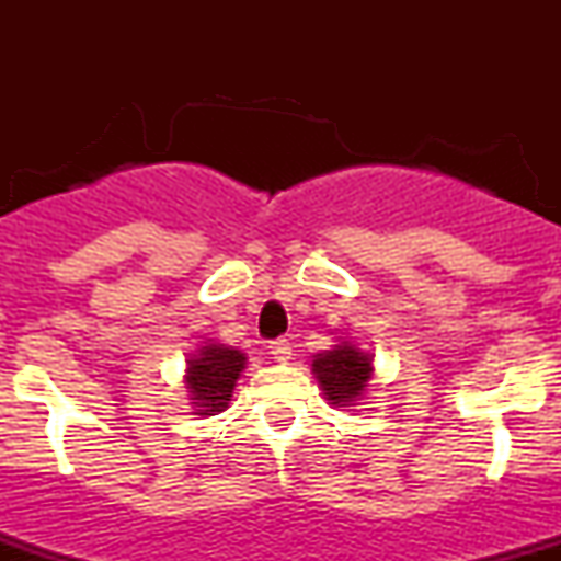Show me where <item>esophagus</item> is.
<instances>
[{
    "instance_id": "obj_1",
    "label": "esophagus",
    "mask_w": 561,
    "mask_h": 561,
    "mask_svg": "<svg viewBox=\"0 0 561 561\" xmlns=\"http://www.w3.org/2000/svg\"><path fill=\"white\" fill-rule=\"evenodd\" d=\"M268 351H272L274 358L285 362V358H289V353H293V347H289L287 337H276V340H272V343H268Z\"/></svg>"
}]
</instances>
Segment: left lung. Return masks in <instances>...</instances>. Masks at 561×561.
Instances as JSON below:
<instances>
[{"mask_svg": "<svg viewBox=\"0 0 561 561\" xmlns=\"http://www.w3.org/2000/svg\"><path fill=\"white\" fill-rule=\"evenodd\" d=\"M313 371L324 388L327 401L347 405L362 396L366 382L371 379V356L347 343L334 345L332 351L319 353L313 358Z\"/></svg>", "mask_w": 561, "mask_h": 561, "instance_id": "obj_1", "label": "left lung"}]
</instances>
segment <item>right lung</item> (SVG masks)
Here are the masks:
<instances>
[{"instance_id": "right-lung-1", "label": "right lung", "mask_w": 561, "mask_h": 561, "mask_svg": "<svg viewBox=\"0 0 561 561\" xmlns=\"http://www.w3.org/2000/svg\"><path fill=\"white\" fill-rule=\"evenodd\" d=\"M242 369L244 353L218 343L205 345L195 358H190L186 385H190L192 401H195L199 414L210 416L227 409Z\"/></svg>"}]
</instances>
